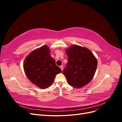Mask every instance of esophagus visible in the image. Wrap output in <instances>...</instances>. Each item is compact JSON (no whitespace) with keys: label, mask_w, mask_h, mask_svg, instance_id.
<instances>
[{"label":"esophagus","mask_w":122,"mask_h":122,"mask_svg":"<svg viewBox=\"0 0 122 122\" xmlns=\"http://www.w3.org/2000/svg\"><path fill=\"white\" fill-rule=\"evenodd\" d=\"M60 68L61 69V71H62V70H63V66L62 65H61V66H60Z\"/></svg>","instance_id":"1"}]
</instances>
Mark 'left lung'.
<instances>
[{
    "mask_svg": "<svg viewBox=\"0 0 122 122\" xmlns=\"http://www.w3.org/2000/svg\"><path fill=\"white\" fill-rule=\"evenodd\" d=\"M68 62L62 71L68 84L81 88L93 78L97 61L91 51L86 47L73 45L66 50Z\"/></svg>",
    "mask_w": 122,
    "mask_h": 122,
    "instance_id": "obj_1",
    "label": "left lung"
}]
</instances>
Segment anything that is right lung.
<instances>
[{"instance_id":"obj_1","label":"right lung","mask_w":122,"mask_h":122,"mask_svg":"<svg viewBox=\"0 0 122 122\" xmlns=\"http://www.w3.org/2000/svg\"><path fill=\"white\" fill-rule=\"evenodd\" d=\"M24 70L28 79L42 89L50 86L55 76L61 72L55 61L51 56L47 45L32 51L25 58Z\"/></svg>"}]
</instances>
